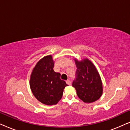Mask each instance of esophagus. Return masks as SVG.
Segmentation results:
<instances>
[{"label": "esophagus", "mask_w": 130, "mask_h": 130, "mask_svg": "<svg viewBox=\"0 0 130 130\" xmlns=\"http://www.w3.org/2000/svg\"><path fill=\"white\" fill-rule=\"evenodd\" d=\"M66 83H67V85H71V82H70V80H66Z\"/></svg>", "instance_id": "obj_1"}]
</instances>
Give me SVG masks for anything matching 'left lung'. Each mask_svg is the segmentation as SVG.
Wrapping results in <instances>:
<instances>
[{"label":"left lung","mask_w":130,"mask_h":130,"mask_svg":"<svg viewBox=\"0 0 130 130\" xmlns=\"http://www.w3.org/2000/svg\"><path fill=\"white\" fill-rule=\"evenodd\" d=\"M77 67L76 80L72 86L76 90L77 96L85 103H92L100 98L103 87L98 72L95 65L88 58L81 61L74 59Z\"/></svg>","instance_id":"obj_1"}]
</instances>
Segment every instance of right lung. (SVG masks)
<instances>
[{
  "label": "right lung",
  "instance_id": "right-lung-1",
  "mask_svg": "<svg viewBox=\"0 0 130 130\" xmlns=\"http://www.w3.org/2000/svg\"><path fill=\"white\" fill-rule=\"evenodd\" d=\"M51 55L44 57L33 69L30 77L31 91L37 100L47 105H56L61 99L63 90L68 86L55 72Z\"/></svg>",
  "mask_w": 130,
  "mask_h": 130
}]
</instances>
